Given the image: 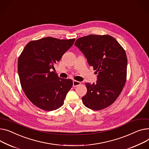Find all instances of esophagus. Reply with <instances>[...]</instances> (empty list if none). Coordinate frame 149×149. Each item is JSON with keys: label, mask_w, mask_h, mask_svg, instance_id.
<instances>
[{"label": "esophagus", "mask_w": 149, "mask_h": 149, "mask_svg": "<svg viewBox=\"0 0 149 149\" xmlns=\"http://www.w3.org/2000/svg\"><path fill=\"white\" fill-rule=\"evenodd\" d=\"M80 84H81V83L80 81H78L76 80L73 81V87H77Z\"/></svg>", "instance_id": "esophagus-1"}]
</instances>
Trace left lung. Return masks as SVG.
Returning a JSON list of instances; mask_svg holds the SVG:
<instances>
[{
    "label": "left lung",
    "instance_id": "8db88e82",
    "mask_svg": "<svg viewBox=\"0 0 149 149\" xmlns=\"http://www.w3.org/2000/svg\"><path fill=\"white\" fill-rule=\"evenodd\" d=\"M75 45L95 70L96 83H86L87 92L84 105L93 110H101L113 104L126 81L127 59L121 45L108 35H90L77 39Z\"/></svg>",
    "mask_w": 149,
    "mask_h": 149
}]
</instances>
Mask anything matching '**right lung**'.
I'll list each match as a JSON object with an SVG mask.
<instances>
[{"label": "right lung", "instance_id": "right-lung-1", "mask_svg": "<svg viewBox=\"0 0 149 149\" xmlns=\"http://www.w3.org/2000/svg\"><path fill=\"white\" fill-rule=\"evenodd\" d=\"M75 39L46 37L26 44L18 60V72L22 88L33 105L45 111L62 107L71 88V79L61 78L52 69L60 61Z\"/></svg>", "mask_w": 149, "mask_h": 149}]
</instances>
